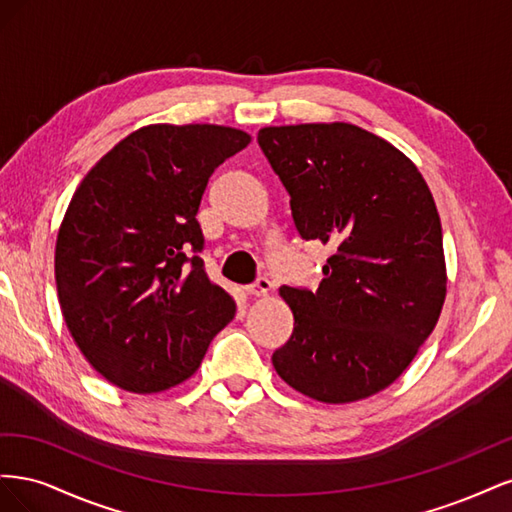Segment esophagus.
Returning <instances> with one entry per match:
<instances>
[{
    "label": "esophagus",
    "mask_w": 512,
    "mask_h": 512,
    "mask_svg": "<svg viewBox=\"0 0 512 512\" xmlns=\"http://www.w3.org/2000/svg\"><path fill=\"white\" fill-rule=\"evenodd\" d=\"M271 290V282L267 277H258V280L250 286H245L247 294H254V297H267V292Z\"/></svg>",
    "instance_id": "1"
}]
</instances>
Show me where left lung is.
<instances>
[{
    "label": "left lung",
    "instance_id": "8db88e82",
    "mask_svg": "<svg viewBox=\"0 0 512 512\" xmlns=\"http://www.w3.org/2000/svg\"><path fill=\"white\" fill-rule=\"evenodd\" d=\"M305 241L331 243L318 290L282 286L294 329L271 356L294 391L350 404L393 384L440 318L442 224L418 168L352 123L262 128Z\"/></svg>",
    "mask_w": 512,
    "mask_h": 512
}]
</instances>
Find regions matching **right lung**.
Masks as SVG:
<instances>
[{"label":"right lung","instance_id":"obj_1","mask_svg":"<svg viewBox=\"0 0 512 512\" xmlns=\"http://www.w3.org/2000/svg\"><path fill=\"white\" fill-rule=\"evenodd\" d=\"M250 141L211 123H156L119 141L76 188L55 245L59 305L85 359L119 389L160 393L188 380L235 316L198 256L196 213L213 170Z\"/></svg>","mask_w":512,"mask_h":512}]
</instances>
